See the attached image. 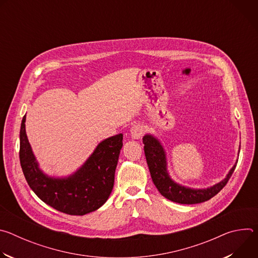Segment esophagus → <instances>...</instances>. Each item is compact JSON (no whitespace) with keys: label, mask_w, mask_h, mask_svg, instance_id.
I'll list each match as a JSON object with an SVG mask.
<instances>
[{"label":"esophagus","mask_w":258,"mask_h":258,"mask_svg":"<svg viewBox=\"0 0 258 258\" xmlns=\"http://www.w3.org/2000/svg\"><path fill=\"white\" fill-rule=\"evenodd\" d=\"M145 133V130H144V126L141 125V124H135L132 126L131 128V136L132 138L134 139H140L142 138V136L144 135Z\"/></svg>","instance_id":"obj_1"}]
</instances>
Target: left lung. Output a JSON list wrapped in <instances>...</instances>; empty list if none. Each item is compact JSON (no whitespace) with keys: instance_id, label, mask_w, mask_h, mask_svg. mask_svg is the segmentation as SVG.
<instances>
[{"instance_id":"obj_1","label":"left lung","mask_w":258,"mask_h":258,"mask_svg":"<svg viewBox=\"0 0 258 258\" xmlns=\"http://www.w3.org/2000/svg\"><path fill=\"white\" fill-rule=\"evenodd\" d=\"M143 143L147 164H148L154 185L162 196L175 203L197 204L211 199L227 185L237 166L236 162L227 177L211 188L194 190L181 187L171 180L167 174L165 153L158 140L151 135H146L143 138Z\"/></svg>"}]
</instances>
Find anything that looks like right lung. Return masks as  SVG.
<instances>
[{
	"label": "right lung",
	"mask_w": 258,
	"mask_h": 258,
	"mask_svg": "<svg viewBox=\"0 0 258 258\" xmlns=\"http://www.w3.org/2000/svg\"><path fill=\"white\" fill-rule=\"evenodd\" d=\"M122 134L101 142L91 157L75 174L52 178L39 168L25 133V115L20 128V164L30 189L56 210L84 215L100 208L111 194L114 174L122 148Z\"/></svg>",
	"instance_id": "obj_1"
}]
</instances>
